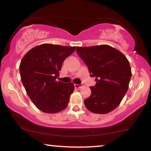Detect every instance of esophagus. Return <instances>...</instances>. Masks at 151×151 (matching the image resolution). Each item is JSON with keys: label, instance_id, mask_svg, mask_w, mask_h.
<instances>
[{"label": "esophagus", "instance_id": "obj_1", "mask_svg": "<svg viewBox=\"0 0 151 151\" xmlns=\"http://www.w3.org/2000/svg\"><path fill=\"white\" fill-rule=\"evenodd\" d=\"M74 86H75V88H81L82 86V84H74Z\"/></svg>", "mask_w": 151, "mask_h": 151}]
</instances>
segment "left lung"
<instances>
[{"label":"left lung","mask_w":151,"mask_h":151,"mask_svg":"<svg viewBox=\"0 0 151 151\" xmlns=\"http://www.w3.org/2000/svg\"><path fill=\"white\" fill-rule=\"evenodd\" d=\"M77 53L88 67L96 84L84 100L91 112L106 114L116 108L127 92L131 78L129 62L122 53L107 45L77 47Z\"/></svg>","instance_id":"1"}]
</instances>
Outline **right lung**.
Returning a JSON list of instances; mask_svg holds the SVG:
<instances>
[{
	"label": "right lung",
	"instance_id": "add662e5",
	"mask_svg": "<svg viewBox=\"0 0 151 151\" xmlns=\"http://www.w3.org/2000/svg\"><path fill=\"white\" fill-rule=\"evenodd\" d=\"M76 47L42 44L30 49L20 64L21 81L28 96L39 110L56 113L67 106L73 82L56 81L63 61Z\"/></svg>",
	"mask_w": 151,
	"mask_h": 151
}]
</instances>
